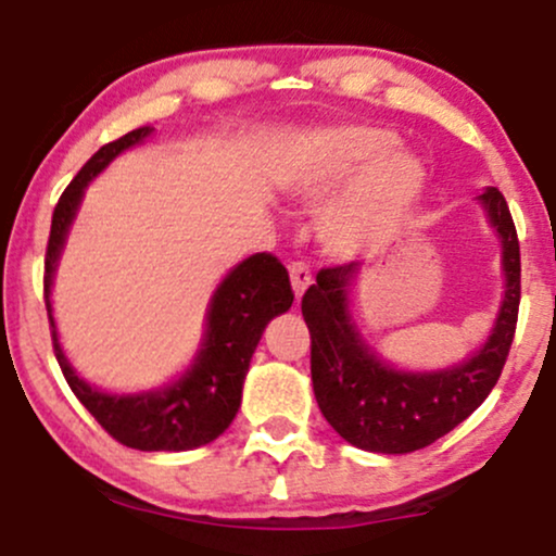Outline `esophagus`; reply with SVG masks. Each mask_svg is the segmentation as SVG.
<instances>
[{"label": "esophagus", "mask_w": 556, "mask_h": 556, "mask_svg": "<svg viewBox=\"0 0 556 556\" xmlns=\"http://www.w3.org/2000/svg\"><path fill=\"white\" fill-rule=\"evenodd\" d=\"M290 279H292V290H295V295L300 298L305 290H308L311 282H314V274H311L308 264H303V261H295V264L290 266Z\"/></svg>", "instance_id": "34e87169"}]
</instances>
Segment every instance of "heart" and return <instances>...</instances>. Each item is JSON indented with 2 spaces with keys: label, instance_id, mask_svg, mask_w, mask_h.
Wrapping results in <instances>:
<instances>
[{
  "label": "heart",
  "instance_id": "obj_1",
  "mask_svg": "<svg viewBox=\"0 0 556 556\" xmlns=\"http://www.w3.org/2000/svg\"><path fill=\"white\" fill-rule=\"evenodd\" d=\"M384 127L342 125L303 146L282 169V185L300 201H321L353 174L318 216V238L342 258L394 238L424 190V167L410 151L392 149Z\"/></svg>",
  "mask_w": 556,
  "mask_h": 556
}]
</instances>
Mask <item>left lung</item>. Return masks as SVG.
<instances>
[{
  "label": "left lung",
  "instance_id": "left-lung-1",
  "mask_svg": "<svg viewBox=\"0 0 556 556\" xmlns=\"http://www.w3.org/2000/svg\"><path fill=\"white\" fill-rule=\"evenodd\" d=\"M489 225L502 240L504 298L494 329L476 355L442 371H400L368 348L350 314L358 261L329 266L305 290L311 379L324 418L344 442L381 455L424 450L463 424L489 397L509 355L520 305V242L513 214L496 188L481 195Z\"/></svg>",
  "mask_w": 556,
  "mask_h": 556
}]
</instances>
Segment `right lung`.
Instances as JSON below:
<instances>
[{
	"instance_id": "right-lung-1",
	"label": "right lung",
	"mask_w": 556,
	"mask_h": 556,
	"mask_svg": "<svg viewBox=\"0 0 556 556\" xmlns=\"http://www.w3.org/2000/svg\"><path fill=\"white\" fill-rule=\"evenodd\" d=\"M151 132L154 127H138V130H130L127 136L101 146L60 195L52 214L47 261H43V298H47V314L52 324L56 363H60L75 397L99 420L101 429L132 450L182 452L214 442L232 424V418L238 416L242 381L251 366L253 350H256L266 324L274 316L285 314L295 295H292L290 274L285 266L271 253H256L235 266L216 287L212 303H208L206 334H203L201 350L188 371L169 387L140 394H106L73 371L62 353L60 340H56L52 303H49L56 261L65 248L70 225L78 214L83 190L88 188V182L101 169L110 167L114 156L143 143Z\"/></svg>"
}]
</instances>
